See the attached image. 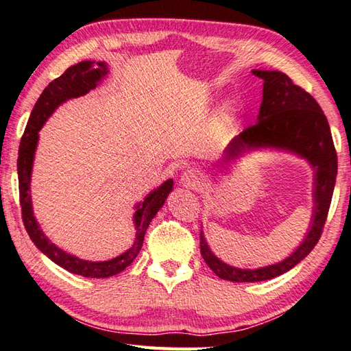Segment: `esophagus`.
<instances>
[{
  "label": "esophagus",
  "mask_w": 351,
  "mask_h": 351,
  "mask_svg": "<svg viewBox=\"0 0 351 351\" xmlns=\"http://www.w3.org/2000/svg\"><path fill=\"white\" fill-rule=\"evenodd\" d=\"M180 183L184 186V188H189V189H197L199 186V177L194 171H184L182 178H180Z\"/></svg>",
  "instance_id": "34e87169"
}]
</instances>
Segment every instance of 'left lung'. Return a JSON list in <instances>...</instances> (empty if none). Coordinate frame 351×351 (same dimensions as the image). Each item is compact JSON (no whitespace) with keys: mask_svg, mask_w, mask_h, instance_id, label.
<instances>
[{"mask_svg":"<svg viewBox=\"0 0 351 351\" xmlns=\"http://www.w3.org/2000/svg\"><path fill=\"white\" fill-rule=\"evenodd\" d=\"M263 80V97L257 123L232 139L226 148V160H233L245 149L273 147L286 149L309 160L315 168L313 183L312 226L300 247L285 261L259 269H241L227 265L210 252L199 232V248L209 268L219 278L230 282L269 280L294 268L309 254L321 238L330 207L338 173V156L333 145L330 127L317 99L294 84L280 71H253Z\"/></svg>","mask_w":351,"mask_h":351,"instance_id":"obj_1","label":"left lung"}]
</instances>
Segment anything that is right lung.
Returning <instances> with one entry per match:
<instances>
[{"instance_id": "add662e5", "label": "right lung", "mask_w": 351, "mask_h": 351, "mask_svg": "<svg viewBox=\"0 0 351 351\" xmlns=\"http://www.w3.org/2000/svg\"><path fill=\"white\" fill-rule=\"evenodd\" d=\"M107 74V65L104 62H80L77 65L68 68L60 77L49 83L45 90L42 92L38 101H36L30 119H28L25 132L23 134L19 144V156H18V180H19V203L23 209V221L25 230L30 236L42 253L47 254L57 265L65 268L73 274L83 277L104 278L112 277L121 271H124L130 263L136 259V256L141 252L144 244V236L147 228L156 217L157 210L165 203L168 194L173 191V180H167L162 186L154 189L145 197L144 202L138 204V210L134 212V226H136V238L133 245L125 253L115 257V259L104 262H90L83 261L78 257L68 254L51 244L33 215L32 207V195H30V180H32V168L36 145H38L39 130L45 124L48 117L60 106L63 101L69 98H77L80 95L88 94L90 89L97 88L98 82Z\"/></svg>"}]
</instances>
